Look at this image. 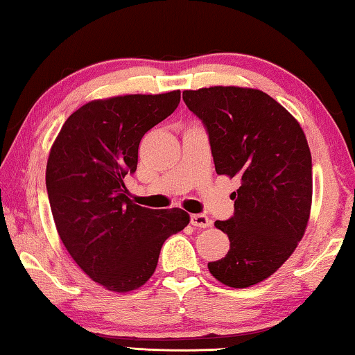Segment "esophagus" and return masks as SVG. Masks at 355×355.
I'll list each match as a JSON object with an SVG mask.
<instances>
[{
  "label": "esophagus",
  "mask_w": 355,
  "mask_h": 355,
  "mask_svg": "<svg viewBox=\"0 0 355 355\" xmlns=\"http://www.w3.org/2000/svg\"><path fill=\"white\" fill-rule=\"evenodd\" d=\"M191 225L196 227H208L211 226V221L207 215H191Z\"/></svg>",
  "instance_id": "esophagus-1"
}]
</instances>
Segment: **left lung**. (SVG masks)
<instances>
[{"mask_svg":"<svg viewBox=\"0 0 355 355\" xmlns=\"http://www.w3.org/2000/svg\"><path fill=\"white\" fill-rule=\"evenodd\" d=\"M187 108L207 125L215 169L237 176L234 216L215 221L230 250L208 270L230 288L270 278L307 230L312 155L299 121L265 92L236 85L184 90Z\"/></svg>","mask_w":355,"mask_h":355,"instance_id":"1","label":"left lung"}]
</instances>
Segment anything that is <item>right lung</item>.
<instances>
[{
    "label": "right lung",
    "instance_id": "right-lung-1",
    "mask_svg": "<svg viewBox=\"0 0 355 355\" xmlns=\"http://www.w3.org/2000/svg\"><path fill=\"white\" fill-rule=\"evenodd\" d=\"M179 100V90L92 100L66 119L48 155L46 191L60 239L80 270L113 293L147 283L163 242L191 221L181 208L137 205L124 186L145 132Z\"/></svg>",
    "mask_w": 355,
    "mask_h": 355
}]
</instances>
